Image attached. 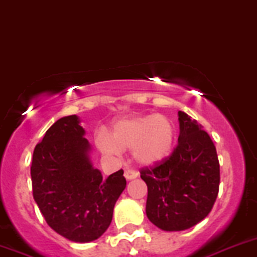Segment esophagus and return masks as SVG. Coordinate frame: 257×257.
Masks as SVG:
<instances>
[{"label": "esophagus", "mask_w": 257, "mask_h": 257, "mask_svg": "<svg viewBox=\"0 0 257 257\" xmlns=\"http://www.w3.org/2000/svg\"><path fill=\"white\" fill-rule=\"evenodd\" d=\"M138 172L133 169H126L125 173H124V177H125L126 180H132V179H136L138 177Z\"/></svg>", "instance_id": "obj_1"}]
</instances>
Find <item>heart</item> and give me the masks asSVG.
Returning a JSON list of instances; mask_svg holds the SVG:
<instances>
[{"label":"heart","mask_w":257,"mask_h":257,"mask_svg":"<svg viewBox=\"0 0 257 257\" xmlns=\"http://www.w3.org/2000/svg\"><path fill=\"white\" fill-rule=\"evenodd\" d=\"M174 139L173 121L164 115L149 114L116 121L110 137L99 133L95 144L104 154L118 155L121 150H132L137 162L153 164L170 154Z\"/></svg>","instance_id":"heart-1"}]
</instances>
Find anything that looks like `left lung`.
<instances>
[{"instance_id":"left-lung-1","label":"left lung","mask_w":257,"mask_h":257,"mask_svg":"<svg viewBox=\"0 0 257 257\" xmlns=\"http://www.w3.org/2000/svg\"><path fill=\"white\" fill-rule=\"evenodd\" d=\"M180 134L169 157L141 169L147 183V216L165 231L194 226L211 211L219 194L216 148L198 121L179 112Z\"/></svg>"}]
</instances>
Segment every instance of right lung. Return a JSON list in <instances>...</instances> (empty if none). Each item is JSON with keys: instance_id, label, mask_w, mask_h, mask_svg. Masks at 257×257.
Masks as SVG:
<instances>
[{"instance_id": "1", "label": "right lung", "mask_w": 257, "mask_h": 257, "mask_svg": "<svg viewBox=\"0 0 257 257\" xmlns=\"http://www.w3.org/2000/svg\"><path fill=\"white\" fill-rule=\"evenodd\" d=\"M77 115L58 119L33 150L31 179L33 198L57 234L89 242L104 234L126 180L123 170L107 179L92 167Z\"/></svg>"}]
</instances>
